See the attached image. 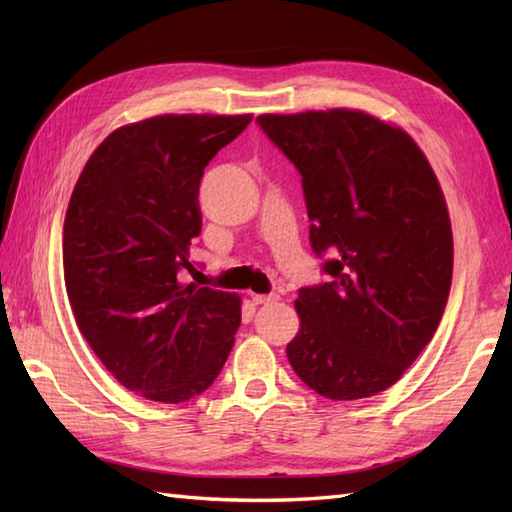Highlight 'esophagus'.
Returning <instances> with one entry per match:
<instances>
[{
    "mask_svg": "<svg viewBox=\"0 0 512 512\" xmlns=\"http://www.w3.org/2000/svg\"><path fill=\"white\" fill-rule=\"evenodd\" d=\"M279 295H253L255 306H266V303H277Z\"/></svg>",
    "mask_w": 512,
    "mask_h": 512,
    "instance_id": "esophagus-1",
    "label": "esophagus"
}]
</instances>
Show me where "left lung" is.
Segmentation results:
<instances>
[{"label": "left lung", "mask_w": 512, "mask_h": 512, "mask_svg": "<svg viewBox=\"0 0 512 512\" xmlns=\"http://www.w3.org/2000/svg\"><path fill=\"white\" fill-rule=\"evenodd\" d=\"M301 173L310 244L328 255L321 286L301 288L295 374L330 400L376 396L436 334L453 275L447 200L405 129L363 110L262 114Z\"/></svg>", "instance_id": "obj_1"}]
</instances>
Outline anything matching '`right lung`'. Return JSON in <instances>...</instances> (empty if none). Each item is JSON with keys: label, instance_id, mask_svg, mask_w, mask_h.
<instances>
[{"label": "right lung", "instance_id": "add662e5", "mask_svg": "<svg viewBox=\"0 0 512 512\" xmlns=\"http://www.w3.org/2000/svg\"><path fill=\"white\" fill-rule=\"evenodd\" d=\"M253 114H160L114 129L85 162L63 224L65 290L118 383L178 405L213 385L242 323L235 292L182 284L200 180Z\"/></svg>", "mask_w": 512, "mask_h": 512}]
</instances>
